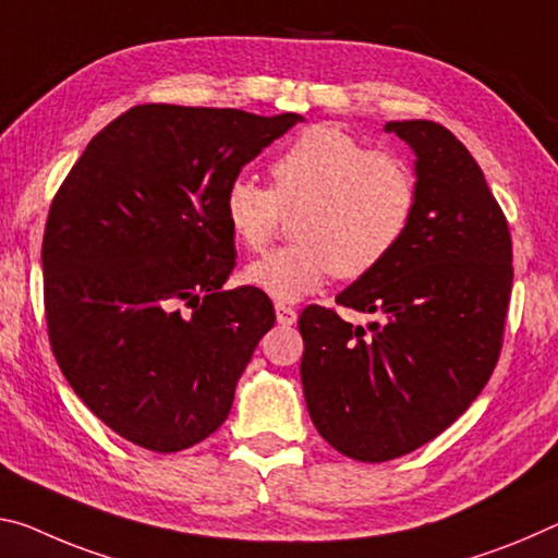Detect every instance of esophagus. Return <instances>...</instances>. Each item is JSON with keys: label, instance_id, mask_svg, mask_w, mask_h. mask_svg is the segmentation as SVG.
Returning a JSON list of instances; mask_svg holds the SVG:
<instances>
[{"label": "esophagus", "instance_id": "obj_1", "mask_svg": "<svg viewBox=\"0 0 558 558\" xmlns=\"http://www.w3.org/2000/svg\"><path fill=\"white\" fill-rule=\"evenodd\" d=\"M276 317H278L280 325H293L298 320V311H295V307H288V305L278 303L276 305Z\"/></svg>", "mask_w": 558, "mask_h": 558}]
</instances>
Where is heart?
Masks as SVG:
<instances>
[{"label": "heart", "mask_w": 558, "mask_h": 558, "mask_svg": "<svg viewBox=\"0 0 558 558\" xmlns=\"http://www.w3.org/2000/svg\"><path fill=\"white\" fill-rule=\"evenodd\" d=\"M272 185L235 175L223 196L226 223L258 251L276 233L280 210H298L295 243L245 268V280L278 303H295L327 278L355 280L400 247L417 210V179L402 158L373 154L344 131L315 126L270 166Z\"/></svg>", "instance_id": "1"}]
</instances>
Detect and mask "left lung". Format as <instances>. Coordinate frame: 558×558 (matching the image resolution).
Wrapping results in <instances>:
<instances>
[{
    "mask_svg": "<svg viewBox=\"0 0 558 558\" xmlns=\"http://www.w3.org/2000/svg\"><path fill=\"white\" fill-rule=\"evenodd\" d=\"M414 154L417 210L400 247L335 303L383 320L350 325L307 305L300 379L320 437L387 462L441 435L489 383L511 295V238L480 163L435 121H390Z\"/></svg>",
    "mask_w": 558,
    "mask_h": 558,
    "instance_id": "8db88e82",
    "label": "left lung"
}]
</instances>
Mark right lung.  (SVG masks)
<instances>
[{
  "label": "right lung",
  "instance_id": "obj_1",
  "mask_svg": "<svg viewBox=\"0 0 558 558\" xmlns=\"http://www.w3.org/2000/svg\"><path fill=\"white\" fill-rule=\"evenodd\" d=\"M300 113L144 104L101 129L44 231V305L61 373L123 439L181 452L226 422L276 323L235 265L223 196Z\"/></svg>",
  "mask_w": 558,
  "mask_h": 558
}]
</instances>
